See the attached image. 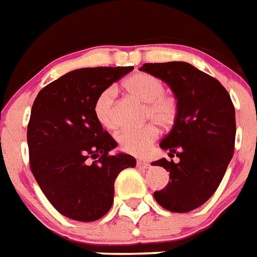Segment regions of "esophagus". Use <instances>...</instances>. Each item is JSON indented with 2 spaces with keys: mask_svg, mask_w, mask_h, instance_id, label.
Listing matches in <instances>:
<instances>
[{
  "mask_svg": "<svg viewBox=\"0 0 257 257\" xmlns=\"http://www.w3.org/2000/svg\"><path fill=\"white\" fill-rule=\"evenodd\" d=\"M137 167L141 169H148L149 167H151V164L145 160H137Z\"/></svg>",
  "mask_w": 257,
  "mask_h": 257,
  "instance_id": "34e87169",
  "label": "esophagus"
}]
</instances>
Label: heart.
I'll return each instance as SVG.
<instances>
[{
  "mask_svg": "<svg viewBox=\"0 0 257 257\" xmlns=\"http://www.w3.org/2000/svg\"><path fill=\"white\" fill-rule=\"evenodd\" d=\"M125 90L131 96L145 102L144 121H152L137 129H125L117 135L118 147L132 156H144L159 137V128H169L179 116L180 105L175 94L165 92L164 82L156 76L144 72L132 74L124 81ZM96 120L102 128L112 131L117 128L116 90L106 88L97 96L93 106Z\"/></svg>",
  "mask_w": 257,
  "mask_h": 257,
  "instance_id": "heart-1",
  "label": "heart"
}]
</instances>
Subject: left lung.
Wrapping results in <instances>:
<instances>
[{"instance_id":"left-lung-1","label":"left lung","mask_w":257,"mask_h":257,"mask_svg":"<svg viewBox=\"0 0 257 257\" xmlns=\"http://www.w3.org/2000/svg\"><path fill=\"white\" fill-rule=\"evenodd\" d=\"M140 70L161 78L179 100L180 110L160 147L179 157V163L161 159L169 172L168 185L153 193L167 211L185 213L209 200L221 183L233 156L235 106L229 93L215 77L188 62L144 64Z\"/></svg>"}]
</instances>
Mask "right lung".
Masks as SVG:
<instances>
[{
	"label": "right lung",
	"instance_id": "add662e5",
	"mask_svg": "<svg viewBox=\"0 0 257 257\" xmlns=\"http://www.w3.org/2000/svg\"><path fill=\"white\" fill-rule=\"evenodd\" d=\"M133 66L82 68L42 88L28 124L29 165L49 203L77 221H96L113 204L114 180L135 157L109 155L117 143L96 120L97 96Z\"/></svg>",
	"mask_w": 257,
	"mask_h": 257
}]
</instances>
